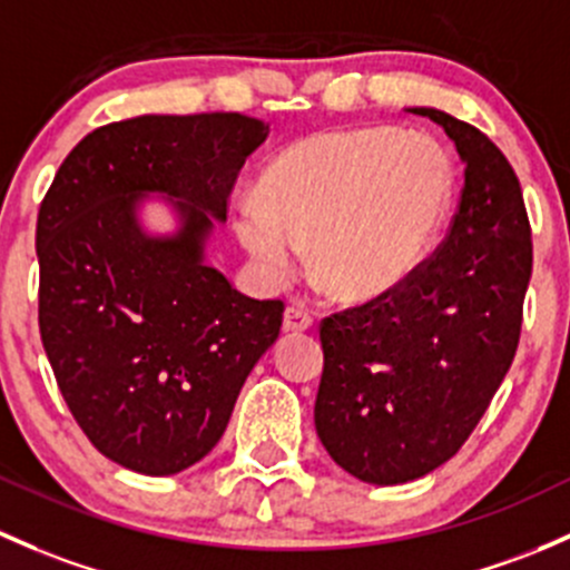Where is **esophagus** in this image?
<instances>
[{
	"label": "esophagus",
	"instance_id": "34e87169",
	"mask_svg": "<svg viewBox=\"0 0 570 570\" xmlns=\"http://www.w3.org/2000/svg\"><path fill=\"white\" fill-rule=\"evenodd\" d=\"M314 325V316L308 314V311H303L301 305H289L284 314V331H292V333H303L308 331V327Z\"/></svg>",
	"mask_w": 570,
	"mask_h": 570
}]
</instances>
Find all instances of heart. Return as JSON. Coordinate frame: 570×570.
Returning a JSON list of instances; mask_svg holds the SVG:
<instances>
[{"instance_id":"obj_1","label":"heart","mask_w":570,"mask_h":570,"mask_svg":"<svg viewBox=\"0 0 570 570\" xmlns=\"http://www.w3.org/2000/svg\"><path fill=\"white\" fill-rule=\"evenodd\" d=\"M453 202V169L429 136L395 128L325 130L281 149L259 205L237 232L273 275H289L311 243V275L341 303L404 284L426 259Z\"/></svg>"}]
</instances>
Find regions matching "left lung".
Masks as SVG:
<instances>
[{
    "label": "left lung",
    "mask_w": 570,
    "mask_h": 570,
    "mask_svg": "<svg viewBox=\"0 0 570 570\" xmlns=\"http://www.w3.org/2000/svg\"><path fill=\"white\" fill-rule=\"evenodd\" d=\"M464 188L440 248L387 295L325 316L314 423L350 475L415 481L459 453L505 380L532 275L530 218L497 144L445 111Z\"/></svg>",
    "instance_id": "8db88e82"
}]
</instances>
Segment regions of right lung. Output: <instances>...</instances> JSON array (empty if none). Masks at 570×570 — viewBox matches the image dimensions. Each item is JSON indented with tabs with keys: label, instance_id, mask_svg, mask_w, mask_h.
<instances>
[{
	"label": "right lung",
	"instance_id": "add662e5",
	"mask_svg": "<svg viewBox=\"0 0 570 570\" xmlns=\"http://www.w3.org/2000/svg\"><path fill=\"white\" fill-rule=\"evenodd\" d=\"M267 125L237 111L144 114L70 149L38 213V322L65 404L106 459L175 475L226 431L284 301H254L205 265L245 158ZM176 199L184 229L147 238L144 193Z\"/></svg>",
	"mask_w": 570,
	"mask_h": 570
}]
</instances>
